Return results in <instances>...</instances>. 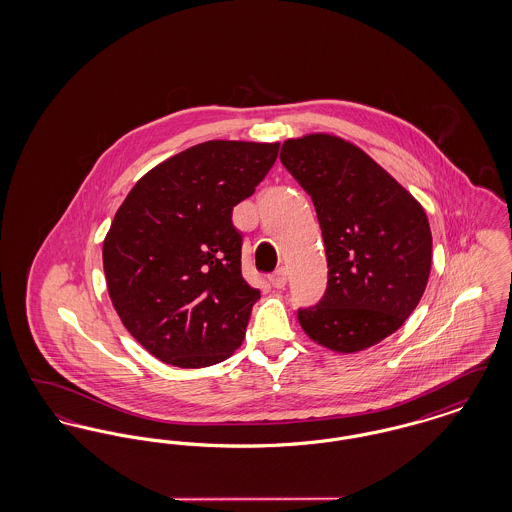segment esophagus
Wrapping results in <instances>:
<instances>
[{"mask_svg":"<svg viewBox=\"0 0 512 512\" xmlns=\"http://www.w3.org/2000/svg\"><path fill=\"white\" fill-rule=\"evenodd\" d=\"M270 284L276 288V290H282L286 284H288V272L286 268H278L276 272L270 274Z\"/></svg>","mask_w":512,"mask_h":512,"instance_id":"34e87169","label":"esophagus"}]
</instances>
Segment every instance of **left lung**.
<instances>
[{
  "label": "left lung",
  "mask_w": 512,
  "mask_h": 512,
  "mask_svg": "<svg viewBox=\"0 0 512 512\" xmlns=\"http://www.w3.org/2000/svg\"><path fill=\"white\" fill-rule=\"evenodd\" d=\"M280 161L311 195L328 263L326 292L299 307L305 334L355 353L411 317L430 276L424 209L363 149L328 134L284 142Z\"/></svg>",
  "instance_id": "8db88e82"
}]
</instances>
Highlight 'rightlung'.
Here are the masks:
<instances>
[{
	"label": "right lung",
	"instance_id": "obj_1",
	"mask_svg": "<svg viewBox=\"0 0 512 512\" xmlns=\"http://www.w3.org/2000/svg\"><path fill=\"white\" fill-rule=\"evenodd\" d=\"M280 144L190 147L130 190L103 242L107 290L126 330L163 363L203 368L244 341L261 292L242 276L234 205L253 195Z\"/></svg>",
	"mask_w": 512,
	"mask_h": 512
}]
</instances>
